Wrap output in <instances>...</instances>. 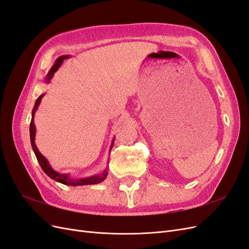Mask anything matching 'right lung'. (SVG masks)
I'll list each match as a JSON object with an SVG mask.
<instances>
[{
  "instance_id": "add662e5",
  "label": "right lung",
  "mask_w": 249,
  "mask_h": 249,
  "mask_svg": "<svg viewBox=\"0 0 249 249\" xmlns=\"http://www.w3.org/2000/svg\"><path fill=\"white\" fill-rule=\"evenodd\" d=\"M71 58L70 55H64V56H60L56 59V61L51 67V70L49 71L48 74L44 78V82L46 83H50L51 79L54 76V73L59 70V67L61 66V64L63 63L64 59H69ZM46 95V93H42L41 95L38 96V99L36 100L34 108L32 110V118H31V124H30V139H31V145L33 148V152L38 160V163L41 166L42 170L47 173V176L50 177L52 179H55L56 182L61 183L63 185H67V186H83V185H94V184H99L102 183L103 180H105V178H107L108 176V167L105 168L104 171L101 173V175H95L92 177H86V178H73L71 177L70 173H61L56 171L54 168H53L50 162L48 161V159L43 155H41V153L37 148L36 144H35V135H36V127L34 124V116H35V112L38 109L39 105L41 103V99ZM113 143H114V139L112 140V143L110 145V152L113 147Z\"/></svg>"
}]
</instances>
